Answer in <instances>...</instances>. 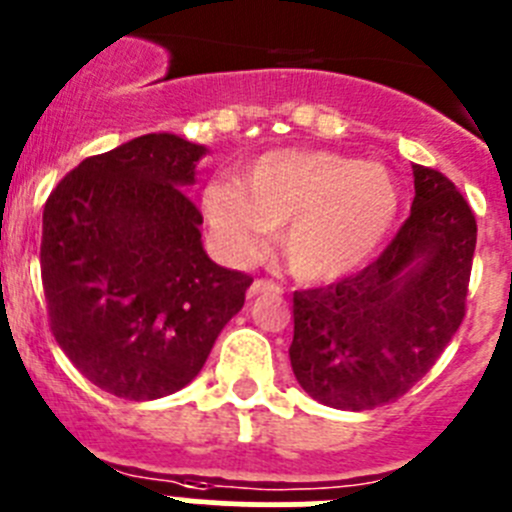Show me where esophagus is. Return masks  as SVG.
<instances>
[{
    "mask_svg": "<svg viewBox=\"0 0 512 512\" xmlns=\"http://www.w3.org/2000/svg\"><path fill=\"white\" fill-rule=\"evenodd\" d=\"M281 292V287L279 284H274V281H269V279H256L251 284V287H248V297H259V294H279Z\"/></svg>",
    "mask_w": 512,
    "mask_h": 512,
    "instance_id": "obj_1",
    "label": "esophagus"
}]
</instances>
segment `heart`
<instances>
[{"label":"heart","mask_w":512,"mask_h":512,"mask_svg":"<svg viewBox=\"0 0 512 512\" xmlns=\"http://www.w3.org/2000/svg\"><path fill=\"white\" fill-rule=\"evenodd\" d=\"M203 213L231 259L248 261L266 233L302 281H335L373 256L401 213L388 167L327 149H274L248 162L233 185H210Z\"/></svg>","instance_id":"heart-1"}]
</instances>
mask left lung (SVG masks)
Instances as JSON below:
<instances>
[{
	"label": "left lung",
	"instance_id": "8db88e82",
	"mask_svg": "<svg viewBox=\"0 0 512 512\" xmlns=\"http://www.w3.org/2000/svg\"><path fill=\"white\" fill-rule=\"evenodd\" d=\"M414 203L363 271L294 292L289 360L314 401L368 411L424 378L464 320L475 213L442 172L414 164Z\"/></svg>",
	"mask_w": 512,
	"mask_h": 512
}]
</instances>
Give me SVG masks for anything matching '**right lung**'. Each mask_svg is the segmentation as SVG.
<instances>
[{"label":"right lung","instance_id":"add662e5","mask_svg":"<svg viewBox=\"0 0 512 512\" xmlns=\"http://www.w3.org/2000/svg\"><path fill=\"white\" fill-rule=\"evenodd\" d=\"M208 154L144 134L83 159L42 210L50 330L93 386L129 401L180 391L241 312L251 276L208 259L187 195Z\"/></svg>","mask_w":512,"mask_h":512}]
</instances>
